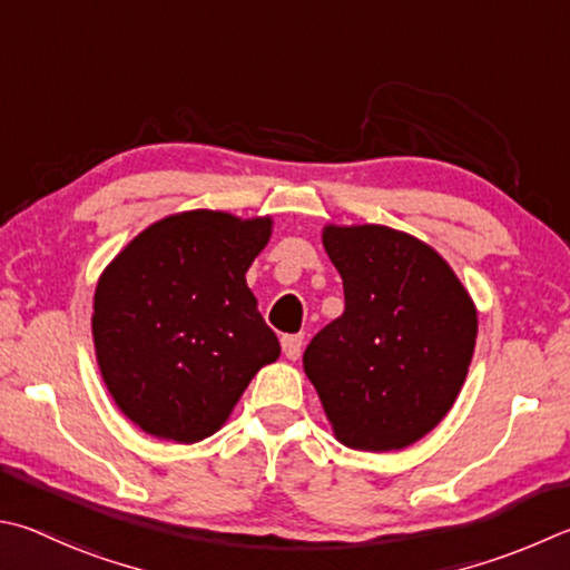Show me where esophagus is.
I'll return each mask as SVG.
<instances>
[{"label": "esophagus", "instance_id": "1", "mask_svg": "<svg viewBox=\"0 0 570 570\" xmlns=\"http://www.w3.org/2000/svg\"><path fill=\"white\" fill-rule=\"evenodd\" d=\"M282 348H284L286 358L296 361L298 356H302V348H304V336H302V334H286V336L282 338Z\"/></svg>", "mask_w": 570, "mask_h": 570}]
</instances>
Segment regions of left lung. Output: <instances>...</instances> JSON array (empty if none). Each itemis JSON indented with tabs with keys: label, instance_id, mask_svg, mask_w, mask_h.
Segmentation results:
<instances>
[{
	"label": "left lung",
	"instance_id": "left-lung-1",
	"mask_svg": "<svg viewBox=\"0 0 570 570\" xmlns=\"http://www.w3.org/2000/svg\"><path fill=\"white\" fill-rule=\"evenodd\" d=\"M324 249L344 278V314L304 351L336 439L399 451L439 426L469 374L475 306L451 266L389 226H326Z\"/></svg>",
	"mask_w": 570,
	"mask_h": 570
}]
</instances>
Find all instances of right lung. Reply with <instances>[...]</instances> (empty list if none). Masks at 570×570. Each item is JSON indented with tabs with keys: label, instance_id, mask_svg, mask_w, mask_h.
Returning a JSON list of instances; mask_svg holds the SVG:
<instances>
[{
	"label": "right lung",
	"instance_id": "1",
	"mask_svg": "<svg viewBox=\"0 0 570 570\" xmlns=\"http://www.w3.org/2000/svg\"><path fill=\"white\" fill-rule=\"evenodd\" d=\"M272 219L194 209L131 239L101 274L91 334L117 406L157 439L224 426L256 371L282 354L246 272Z\"/></svg>",
	"mask_w": 570,
	"mask_h": 570
}]
</instances>
